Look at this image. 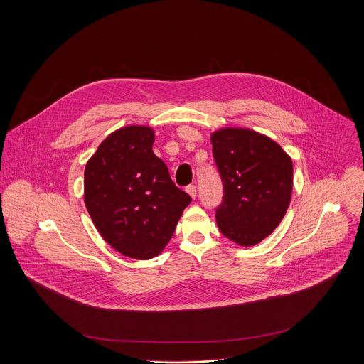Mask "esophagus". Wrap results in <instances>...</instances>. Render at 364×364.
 <instances>
[{
	"label": "esophagus",
	"instance_id": "esophagus-1",
	"mask_svg": "<svg viewBox=\"0 0 364 364\" xmlns=\"http://www.w3.org/2000/svg\"><path fill=\"white\" fill-rule=\"evenodd\" d=\"M186 192L189 193V196H191L192 199H196L198 189H196V186H195V185H189V186H186Z\"/></svg>",
	"mask_w": 364,
	"mask_h": 364
}]
</instances>
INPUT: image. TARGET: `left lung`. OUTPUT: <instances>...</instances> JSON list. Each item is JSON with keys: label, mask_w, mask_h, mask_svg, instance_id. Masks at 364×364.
I'll use <instances>...</instances> for the list:
<instances>
[{"label": "left lung", "mask_w": 364, "mask_h": 364, "mask_svg": "<svg viewBox=\"0 0 364 364\" xmlns=\"http://www.w3.org/2000/svg\"><path fill=\"white\" fill-rule=\"evenodd\" d=\"M210 140L224 186L217 225L232 242L257 245L280 224L290 205L291 158L270 137L251 129H218Z\"/></svg>", "instance_id": "1"}]
</instances>
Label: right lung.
<instances>
[{"mask_svg": "<svg viewBox=\"0 0 364 364\" xmlns=\"http://www.w3.org/2000/svg\"><path fill=\"white\" fill-rule=\"evenodd\" d=\"M154 130L126 126L110 133L85 165L84 202L105 241L124 257L162 252L191 196L172 182L153 151Z\"/></svg>", "mask_w": 364, "mask_h": 364, "instance_id": "obj_1", "label": "right lung"}]
</instances>
